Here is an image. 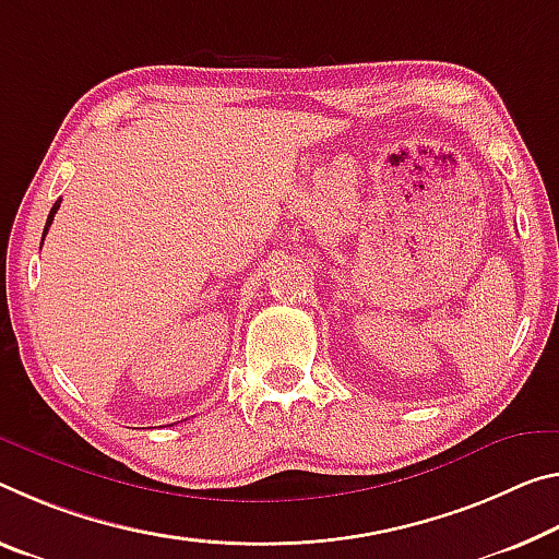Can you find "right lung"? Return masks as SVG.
<instances>
[{
	"instance_id": "1",
	"label": "right lung",
	"mask_w": 559,
	"mask_h": 559,
	"mask_svg": "<svg viewBox=\"0 0 559 559\" xmlns=\"http://www.w3.org/2000/svg\"><path fill=\"white\" fill-rule=\"evenodd\" d=\"M59 203H61V199L55 203V206H51V211H49V218H47V226H44V236H47V231H49V226H51V221H55V214L59 211Z\"/></svg>"
}]
</instances>
